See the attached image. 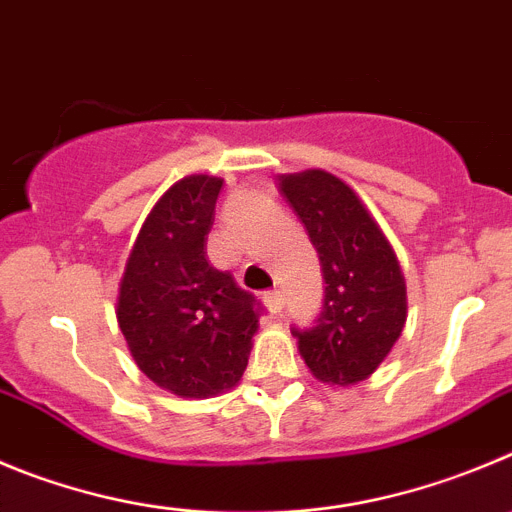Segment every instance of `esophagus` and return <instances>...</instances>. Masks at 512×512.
<instances>
[{"mask_svg":"<svg viewBox=\"0 0 512 512\" xmlns=\"http://www.w3.org/2000/svg\"><path fill=\"white\" fill-rule=\"evenodd\" d=\"M265 305L270 308V313H283V305H285V298H283V290H267L265 293Z\"/></svg>","mask_w":512,"mask_h":512,"instance_id":"34e87169","label":"esophagus"}]
</instances>
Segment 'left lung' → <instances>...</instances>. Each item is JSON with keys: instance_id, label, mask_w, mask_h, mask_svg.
I'll list each match as a JSON object with an SVG mask.
<instances>
[{"instance_id": "1", "label": "left lung", "mask_w": 512, "mask_h": 512, "mask_svg": "<svg viewBox=\"0 0 512 512\" xmlns=\"http://www.w3.org/2000/svg\"><path fill=\"white\" fill-rule=\"evenodd\" d=\"M280 191L308 229L326 285L318 318L290 331L315 379L356 384L379 369L407 321L399 260L351 186L333 174L283 176Z\"/></svg>"}]
</instances>
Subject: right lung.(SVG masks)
Segmentation results:
<instances>
[{"instance_id":"right-lung-1","label":"right lung","mask_w":512,"mask_h":512,"mask_svg":"<svg viewBox=\"0 0 512 512\" xmlns=\"http://www.w3.org/2000/svg\"><path fill=\"white\" fill-rule=\"evenodd\" d=\"M222 179L189 176L143 222L118 295V326L138 369L179 396L222 394L242 379L260 300L207 260Z\"/></svg>"}]
</instances>
